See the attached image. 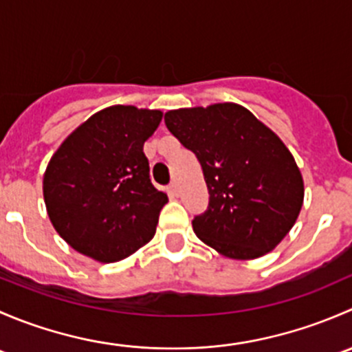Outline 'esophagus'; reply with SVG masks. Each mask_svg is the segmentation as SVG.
I'll return each mask as SVG.
<instances>
[{
    "label": "esophagus",
    "mask_w": 352,
    "mask_h": 352,
    "mask_svg": "<svg viewBox=\"0 0 352 352\" xmlns=\"http://www.w3.org/2000/svg\"><path fill=\"white\" fill-rule=\"evenodd\" d=\"M166 192H168V196H170V197H177V196H179V192H180V190H179V186H177L175 182L170 184L168 189H166Z\"/></svg>",
    "instance_id": "esophagus-1"
}]
</instances>
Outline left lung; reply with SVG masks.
Masks as SVG:
<instances>
[{
  "instance_id": "8db88e82",
  "label": "left lung",
  "mask_w": 352,
  "mask_h": 352,
  "mask_svg": "<svg viewBox=\"0 0 352 352\" xmlns=\"http://www.w3.org/2000/svg\"><path fill=\"white\" fill-rule=\"evenodd\" d=\"M165 124L204 173L209 206L192 221L197 239L235 261L274 250L305 197L303 177L281 138L233 102L168 110Z\"/></svg>"
}]
</instances>
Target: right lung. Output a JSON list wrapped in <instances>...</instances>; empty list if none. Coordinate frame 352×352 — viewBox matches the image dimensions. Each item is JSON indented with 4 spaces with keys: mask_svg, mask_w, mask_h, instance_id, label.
Wrapping results in <instances>:
<instances>
[{
    "mask_svg": "<svg viewBox=\"0 0 352 352\" xmlns=\"http://www.w3.org/2000/svg\"><path fill=\"white\" fill-rule=\"evenodd\" d=\"M162 117L134 105L102 109L51 156L42 180L45 209L76 252L110 264L155 236L168 197L151 184L143 146Z\"/></svg>",
    "mask_w": 352,
    "mask_h": 352,
    "instance_id": "1",
    "label": "right lung"
}]
</instances>
